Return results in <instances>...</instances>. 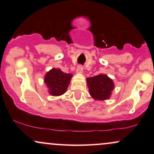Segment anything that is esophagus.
<instances>
[{"instance_id":"obj_1","label":"esophagus","mask_w":154,"mask_h":154,"mask_svg":"<svg viewBox=\"0 0 154 154\" xmlns=\"http://www.w3.org/2000/svg\"><path fill=\"white\" fill-rule=\"evenodd\" d=\"M83 70H84V68H83L82 65H79V66L77 67L76 70H75V72H76V73L82 74L83 72Z\"/></svg>"}]
</instances>
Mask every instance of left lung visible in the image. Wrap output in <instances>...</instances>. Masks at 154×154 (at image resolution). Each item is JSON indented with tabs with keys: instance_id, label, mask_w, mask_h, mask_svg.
I'll return each instance as SVG.
<instances>
[{
	"instance_id": "obj_1",
	"label": "left lung",
	"mask_w": 154,
	"mask_h": 154,
	"mask_svg": "<svg viewBox=\"0 0 154 154\" xmlns=\"http://www.w3.org/2000/svg\"><path fill=\"white\" fill-rule=\"evenodd\" d=\"M86 82L90 95L96 100L109 99L114 89L113 80L107 75L100 74L94 77L87 78Z\"/></svg>"
}]
</instances>
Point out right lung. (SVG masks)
Wrapping results in <instances>:
<instances>
[{
    "label": "right lung",
    "instance_id": "right-lung-1",
    "mask_svg": "<svg viewBox=\"0 0 154 154\" xmlns=\"http://www.w3.org/2000/svg\"><path fill=\"white\" fill-rule=\"evenodd\" d=\"M72 76V74L65 73L60 69L50 70L44 78V83L49 89V94L52 96L63 94L68 89Z\"/></svg>",
    "mask_w": 154,
    "mask_h": 154
}]
</instances>
